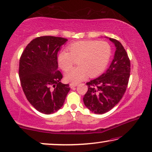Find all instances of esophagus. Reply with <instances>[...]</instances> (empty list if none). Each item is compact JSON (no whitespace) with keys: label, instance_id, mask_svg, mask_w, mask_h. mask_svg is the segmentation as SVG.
Here are the masks:
<instances>
[{"label":"esophagus","instance_id":"1","mask_svg":"<svg viewBox=\"0 0 152 152\" xmlns=\"http://www.w3.org/2000/svg\"><path fill=\"white\" fill-rule=\"evenodd\" d=\"M78 85V83H70V88H73L75 87H76Z\"/></svg>","mask_w":152,"mask_h":152}]
</instances>
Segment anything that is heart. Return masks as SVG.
<instances>
[{"label":"heart","mask_w":152,"mask_h":152,"mask_svg":"<svg viewBox=\"0 0 152 152\" xmlns=\"http://www.w3.org/2000/svg\"><path fill=\"white\" fill-rule=\"evenodd\" d=\"M69 51L62 50L58 53L57 60L59 66L67 71L77 60V67L66 71L65 79L78 83L88 75L96 77L107 68L111 55V48L106 41H80L67 46Z\"/></svg>","instance_id":"obj_1"}]
</instances>
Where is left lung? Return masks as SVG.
Instances as JSON below:
<instances>
[{
  "mask_svg": "<svg viewBox=\"0 0 152 152\" xmlns=\"http://www.w3.org/2000/svg\"><path fill=\"white\" fill-rule=\"evenodd\" d=\"M107 38L115 47L113 59L104 73L87 83L88 90L83 99L86 107L96 114L108 112L120 102L130 77V62L125 49L116 39Z\"/></svg>",
  "mask_w": 152,
  "mask_h": 152,
  "instance_id": "obj_1",
  "label": "left lung"
}]
</instances>
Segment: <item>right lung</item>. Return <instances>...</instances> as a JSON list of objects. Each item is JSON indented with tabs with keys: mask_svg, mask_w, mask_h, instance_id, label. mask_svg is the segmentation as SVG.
I'll list each match as a JSON object with an SVG mask.
<instances>
[{
	"mask_svg": "<svg viewBox=\"0 0 152 152\" xmlns=\"http://www.w3.org/2000/svg\"><path fill=\"white\" fill-rule=\"evenodd\" d=\"M68 41L62 37H37L26 46L21 56L19 77L27 100L44 114L58 111L64 104L70 88L60 82L57 54Z\"/></svg>",
	"mask_w": 152,
	"mask_h": 152,
	"instance_id": "add662e5",
	"label": "right lung"
}]
</instances>
